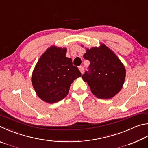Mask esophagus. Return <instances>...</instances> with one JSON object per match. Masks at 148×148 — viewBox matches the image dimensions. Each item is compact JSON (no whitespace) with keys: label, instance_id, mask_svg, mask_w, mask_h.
I'll return each instance as SVG.
<instances>
[{"label":"esophagus","instance_id":"esophagus-1","mask_svg":"<svg viewBox=\"0 0 148 148\" xmlns=\"http://www.w3.org/2000/svg\"><path fill=\"white\" fill-rule=\"evenodd\" d=\"M79 70L80 71V72H81L82 74H83V72H84V68H83V66H79Z\"/></svg>","mask_w":148,"mask_h":148}]
</instances>
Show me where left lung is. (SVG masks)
<instances>
[{
    "instance_id": "left-lung-1",
    "label": "left lung",
    "mask_w": 148,
    "mask_h": 148,
    "mask_svg": "<svg viewBox=\"0 0 148 148\" xmlns=\"http://www.w3.org/2000/svg\"><path fill=\"white\" fill-rule=\"evenodd\" d=\"M83 58L90 61V65L82 77L93 95L109 99L119 93L124 83L125 69L114 53L102 44L87 50Z\"/></svg>"
}]
</instances>
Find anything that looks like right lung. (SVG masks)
Wrapping results in <instances>:
<instances>
[{"instance_id":"1","label":"right lung","mask_w":148,"mask_h":148,"mask_svg":"<svg viewBox=\"0 0 148 148\" xmlns=\"http://www.w3.org/2000/svg\"><path fill=\"white\" fill-rule=\"evenodd\" d=\"M66 48L51 47L40 58L34 70L32 82L37 96L47 103L58 102L68 95L70 86L82 76Z\"/></svg>"}]
</instances>
